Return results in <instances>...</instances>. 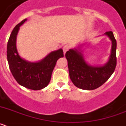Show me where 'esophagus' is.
I'll return each instance as SVG.
<instances>
[{
    "mask_svg": "<svg viewBox=\"0 0 126 126\" xmlns=\"http://www.w3.org/2000/svg\"><path fill=\"white\" fill-rule=\"evenodd\" d=\"M69 48V45H65L63 47V51H64V54H65V52H66L68 50Z\"/></svg>",
    "mask_w": 126,
    "mask_h": 126,
    "instance_id": "obj_1",
    "label": "esophagus"
}]
</instances>
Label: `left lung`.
I'll return each instance as SVG.
<instances>
[{"mask_svg": "<svg viewBox=\"0 0 126 126\" xmlns=\"http://www.w3.org/2000/svg\"><path fill=\"white\" fill-rule=\"evenodd\" d=\"M104 34L112 41L111 54L105 65L93 66L88 64L79 47L78 49H70L65 53L70 78L79 88L86 90L98 88L109 79L115 71L117 64L116 40L112 32H107Z\"/></svg>", "mask_w": 126, "mask_h": 126, "instance_id": "left-lung-1", "label": "left lung"}]
</instances>
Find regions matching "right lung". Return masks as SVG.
<instances>
[{
  "instance_id": "right-lung-1",
  "label": "right lung",
  "mask_w": 126,
  "mask_h": 126,
  "mask_svg": "<svg viewBox=\"0 0 126 126\" xmlns=\"http://www.w3.org/2000/svg\"><path fill=\"white\" fill-rule=\"evenodd\" d=\"M27 19L13 29L7 45V57L11 72L20 85L33 90H40L48 84L57 60L64 57L62 48L48 53L43 59L32 62L20 57L16 48V37L19 27Z\"/></svg>"
}]
</instances>
